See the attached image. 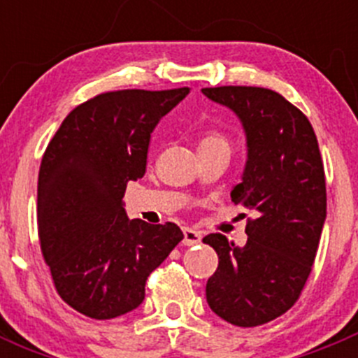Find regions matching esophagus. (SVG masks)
Listing matches in <instances>:
<instances>
[{"label":"esophagus","mask_w":358,"mask_h":358,"mask_svg":"<svg viewBox=\"0 0 358 358\" xmlns=\"http://www.w3.org/2000/svg\"><path fill=\"white\" fill-rule=\"evenodd\" d=\"M201 232L194 229H183V244L185 246H196V244L201 243Z\"/></svg>","instance_id":"34e87169"}]
</instances>
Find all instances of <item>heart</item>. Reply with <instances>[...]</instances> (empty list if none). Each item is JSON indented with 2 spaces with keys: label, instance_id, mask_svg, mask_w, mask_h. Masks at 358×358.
<instances>
[{
  "label": "heart",
  "instance_id": "obj_1",
  "mask_svg": "<svg viewBox=\"0 0 358 358\" xmlns=\"http://www.w3.org/2000/svg\"><path fill=\"white\" fill-rule=\"evenodd\" d=\"M211 145H227L229 147V140L218 131H208L204 136L201 138L199 147H211Z\"/></svg>",
  "mask_w": 358,
  "mask_h": 358
}]
</instances>
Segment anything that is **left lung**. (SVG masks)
I'll use <instances>...</instances> for the list:
<instances>
[{"label": "left lung", "mask_w": 358, "mask_h": 358, "mask_svg": "<svg viewBox=\"0 0 358 358\" xmlns=\"http://www.w3.org/2000/svg\"><path fill=\"white\" fill-rule=\"evenodd\" d=\"M202 93L243 122L248 159L230 197L256 215L248 220L244 248L222 234L202 239L220 259L206 299L234 326H262L294 305L315 262L327 208L319 142L306 115L272 90L218 86Z\"/></svg>", "instance_id": "8db88e82"}]
</instances>
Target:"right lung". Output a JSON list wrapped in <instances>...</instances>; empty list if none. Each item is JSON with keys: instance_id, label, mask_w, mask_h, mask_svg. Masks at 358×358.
I'll use <instances>...</instances> for the list:
<instances>
[{"instance_id": "obj_1", "label": "right lung", "mask_w": 358, "mask_h": 358, "mask_svg": "<svg viewBox=\"0 0 358 358\" xmlns=\"http://www.w3.org/2000/svg\"><path fill=\"white\" fill-rule=\"evenodd\" d=\"M189 88L119 90L81 103L60 124L38 178V234L60 298L114 319L145 298V282L183 239L124 211L126 183L145 175L150 133Z\"/></svg>"}]
</instances>
